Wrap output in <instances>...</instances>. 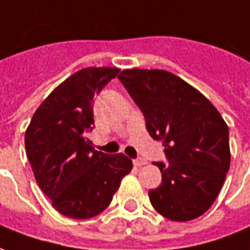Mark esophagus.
Wrapping results in <instances>:
<instances>
[{
    "mask_svg": "<svg viewBox=\"0 0 250 250\" xmlns=\"http://www.w3.org/2000/svg\"><path fill=\"white\" fill-rule=\"evenodd\" d=\"M146 164V160H143V158H138V160H134V165L135 167H142Z\"/></svg>",
    "mask_w": 250,
    "mask_h": 250,
    "instance_id": "esophagus-1",
    "label": "esophagus"
}]
</instances>
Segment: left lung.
<instances>
[{
	"mask_svg": "<svg viewBox=\"0 0 250 250\" xmlns=\"http://www.w3.org/2000/svg\"><path fill=\"white\" fill-rule=\"evenodd\" d=\"M118 78L141 108L150 137L165 146L169 162H154L162 181L149 191L153 207L174 222L203 215L230 167L226 122L198 89L169 71L127 69Z\"/></svg>",
	"mask_w": 250,
	"mask_h": 250,
	"instance_id": "1",
	"label": "left lung"
}]
</instances>
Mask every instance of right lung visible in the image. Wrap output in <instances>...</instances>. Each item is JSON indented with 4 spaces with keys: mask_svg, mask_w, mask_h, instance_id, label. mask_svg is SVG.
Masks as SVG:
<instances>
[{
    "mask_svg": "<svg viewBox=\"0 0 250 250\" xmlns=\"http://www.w3.org/2000/svg\"><path fill=\"white\" fill-rule=\"evenodd\" d=\"M116 67H86L58 85L35 111L25 131V150L40 189L52 207L73 219H88L107 208L120 181L132 169L125 154L97 151L93 99Z\"/></svg>",
    "mask_w": 250,
    "mask_h": 250,
    "instance_id": "add662e5",
    "label": "right lung"
}]
</instances>
